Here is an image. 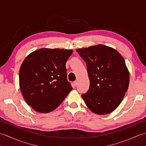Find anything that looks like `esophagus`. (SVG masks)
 Wrapping results in <instances>:
<instances>
[{
    "label": "esophagus",
    "mask_w": 146,
    "mask_h": 146,
    "mask_svg": "<svg viewBox=\"0 0 146 146\" xmlns=\"http://www.w3.org/2000/svg\"><path fill=\"white\" fill-rule=\"evenodd\" d=\"M73 85H74V86H76L77 85H78V81H77V80L73 83Z\"/></svg>",
    "instance_id": "obj_1"
}]
</instances>
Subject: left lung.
Instances as JSON below:
<instances>
[{
  "mask_svg": "<svg viewBox=\"0 0 146 146\" xmlns=\"http://www.w3.org/2000/svg\"><path fill=\"white\" fill-rule=\"evenodd\" d=\"M76 52L85 60L90 88L82 97L89 109L98 115L112 112L120 104L129 85V71L116 49L97 44Z\"/></svg>",
  "mask_w": 146,
  "mask_h": 146,
  "instance_id": "1",
  "label": "left lung"
}]
</instances>
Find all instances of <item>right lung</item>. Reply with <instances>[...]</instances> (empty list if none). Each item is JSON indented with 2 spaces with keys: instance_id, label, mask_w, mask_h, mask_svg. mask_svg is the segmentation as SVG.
Listing matches in <instances>:
<instances>
[{
  "instance_id": "1",
  "label": "right lung",
  "mask_w": 146,
  "mask_h": 146,
  "mask_svg": "<svg viewBox=\"0 0 146 146\" xmlns=\"http://www.w3.org/2000/svg\"><path fill=\"white\" fill-rule=\"evenodd\" d=\"M71 49L41 48L24 59L19 70V86L24 100L39 113L60 106L73 89L67 81L66 63Z\"/></svg>"
}]
</instances>
